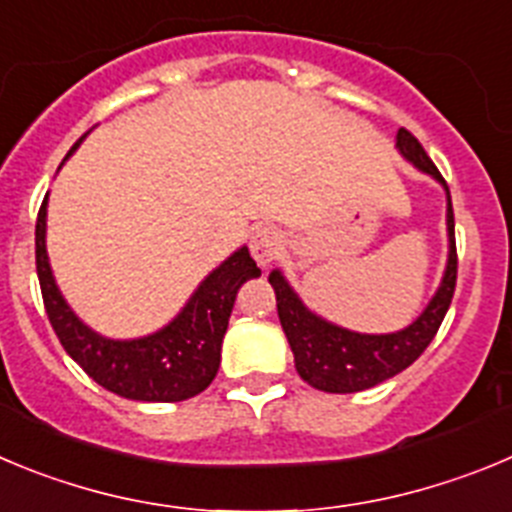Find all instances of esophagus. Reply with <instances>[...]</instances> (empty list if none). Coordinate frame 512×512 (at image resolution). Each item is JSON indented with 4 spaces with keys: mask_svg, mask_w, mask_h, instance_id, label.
<instances>
[{
    "mask_svg": "<svg viewBox=\"0 0 512 512\" xmlns=\"http://www.w3.org/2000/svg\"><path fill=\"white\" fill-rule=\"evenodd\" d=\"M284 251V241H281L279 233L274 228H259V231L251 236V253L256 264L259 266H269L271 261H276Z\"/></svg>",
    "mask_w": 512,
    "mask_h": 512,
    "instance_id": "34e87169",
    "label": "esophagus"
}]
</instances>
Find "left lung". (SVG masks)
Listing matches in <instances>:
<instances>
[{"label": "left lung", "mask_w": 512, "mask_h": 512, "mask_svg": "<svg viewBox=\"0 0 512 512\" xmlns=\"http://www.w3.org/2000/svg\"><path fill=\"white\" fill-rule=\"evenodd\" d=\"M396 147L414 167L442 182L447 190V233H449V259L444 279L429 307L416 317L414 325L391 335H360L345 327L322 320L309 312L297 297L281 271H271L269 284L276 294V309L289 348L294 353V365L302 381L325 393H355L373 388L388 381L396 373L409 368L437 335L444 314L452 304L454 287H457V243H454V210L452 195L444 182L437 164L431 162L429 154L419 144V139L409 129H401L396 137Z\"/></svg>", "instance_id": "8db88e82"}]
</instances>
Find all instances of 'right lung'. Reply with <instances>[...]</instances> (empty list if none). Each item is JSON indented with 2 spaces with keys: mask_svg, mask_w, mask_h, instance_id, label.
I'll return each mask as SVG.
<instances>
[{
  "mask_svg": "<svg viewBox=\"0 0 512 512\" xmlns=\"http://www.w3.org/2000/svg\"><path fill=\"white\" fill-rule=\"evenodd\" d=\"M83 137L70 152H75ZM45 218L48 195L37 213L35 264L45 312L65 353L98 386L131 401L175 403L203 393L220 368V345L238 289L243 281L261 276L248 248H238L231 259H225L167 327L139 340H109L83 325L65 304L48 264Z\"/></svg>",
  "mask_w": 512,
  "mask_h": 512,
  "instance_id": "add662e5",
  "label": "right lung"
}]
</instances>
